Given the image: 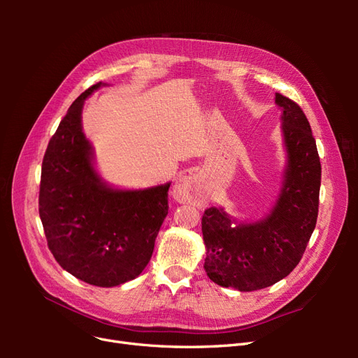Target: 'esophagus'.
Returning <instances> with one entry per match:
<instances>
[{"mask_svg": "<svg viewBox=\"0 0 358 358\" xmlns=\"http://www.w3.org/2000/svg\"><path fill=\"white\" fill-rule=\"evenodd\" d=\"M173 197L179 203L194 204L203 200L204 189L196 176H183L173 187Z\"/></svg>", "mask_w": 358, "mask_h": 358, "instance_id": "34e87169", "label": "esophagus"}]
</instances>
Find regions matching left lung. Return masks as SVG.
<instances>
[{
    "label": "left lung",
    "mask_w": 358,
    "mask_h": 358,
    "mask_svg": "<svg viewBox=\"0 0 358 358\" xmlns=\"http://www.w3.org/2000/svg\"><path fill=\"white\" fill-rule=\"evenodd\" d=\"M287 162L279 196L264 218L237 221L224 208H210L201 218L204 270L225 288L255 291L288 276L315 230L321 162L305 113L276 92Z\"/></svg>",
    "instance_id": "1"
}]
</instances>
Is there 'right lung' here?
I'll list each match as a JSON object with an SVG mask.
<instances>
[{"label": "right lung", "mask_w": 358, "mask_h": 358, "mask_svg": "<svg viewBox=\"0 0 358 358\" xmlns=\"http://www.w3.org/2000/svg\"><path fill=\"white\" fill-rule=\"evenodd\" d=\"M101 86L92 85L74 100L50 138L38 212L59 266L86 284L107 288L137 278L148 266L169 213L170 182L121 189L101 178L82 128L85 100Z\"/></svg>", "instance_id": "1"}]
</instances>
